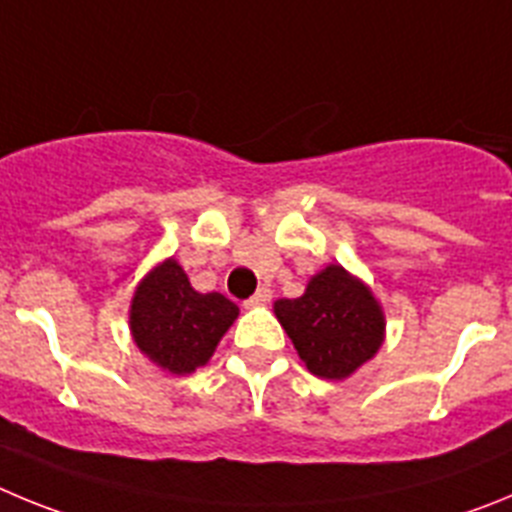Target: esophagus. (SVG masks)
<instances>
[{"instance_id": "obj_1", "label": "esophagus", "mask_w": 512, "mask_h": 512, "mask_svg": "<svg viewBox=\"0 0 512 512\" xmlns=\"http://www.w3.org/2000/svg\"><path fill=\"white\" fill-rule=\"evenodd\" d=\"M271 300V289L269 287H261L259 292H256V295L253 297H248L246 302H243V305L246 307H261V305H266V302Z\"/></svg>"}]
</instances>
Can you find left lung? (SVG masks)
I'll list each match as a JSON object with an SVG mask.
<instances>
[{"label": "left lung", "mask_w": 512, "mask_h": 512, "mask_svg": "<svg viewBox=\"0 0 512 512\" xmlns=\"http://www.w3.org/2000/svg\"><path fill=\"white\" fill-rule=\"evenodd\" d=\"M274 315L307 372L330 382L348 379L372 361L387 328L372 287L341 264H328L310 277L305 295L274 302Z\"/></svg>", "instance_id": "8db88e82"}]
</instances>
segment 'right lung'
I'll return each mask as SVG.
<instances>
[{
  "instance_id": "right-lung-1",
  "label": "right lung",
  "mask_w": 512,
  "mask_h": 512,
  "mask_svg": "<svg viewBox=\"0 0 512 512\" xmlns=\"http://www.w3.org/2000/svg\"><path fill=\"white\" fill-rule=\"evenodd\" d=\"M128 318L140 354L158 369L184 377L212 359L238 318V305L220 292H197L179 261L164 259L138 282Z\"/></svg>"
}]
</instances>
